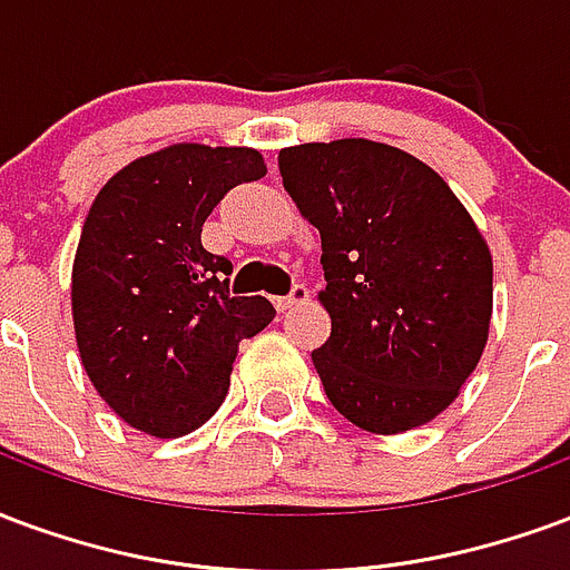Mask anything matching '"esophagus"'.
I'll use <instances>...</instances> for the list:
<instances>
[{
    "instance_id": "esophagus-1",
    "label": "esophagus",
    "mask_w": 570,
    "mask_h": 570,
    "mask_svg": "<svg viewBox=\"0 0 570 570\" xmlns=\"http://www.w3.org/2000/svg\"><path fill=\"white\" fill-rule=\"evenodd\" d=\"M306 301H309V291H306V285H294L288 297H276V309L288 313V309H294V306H303Z\"/></svg>"
}]
</instances>
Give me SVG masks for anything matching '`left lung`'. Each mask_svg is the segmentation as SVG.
Instances as JSON below:
<instances>
[{"instance_id": "8db88e82", "label": "left lung", "mask_w": 570, "mask_h": 570, "mask_svg": "<svg viewBox=\"0 0 570 570\" xmlns=\"http://www.w3.org/2000/svg\"><path fill=\"white\" fill-rule=\"evenodd\" d=\"M282 185L322 234L331 336L313 352L327 401L371 434L438 419L483 358L492 252L413 154L373 139L291 145Z\"/></svg>"}]
</instances>
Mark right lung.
Segmentation results:
<instances>
[{
    "mask_svg": "<svg viewBox=\"0 0 570 570\" xmlns=\"http://www.w3.org/2000/svg\"><path fill=\"white\" fill-rule=\"evenodd\" d=\"M267 176L255 148L176 142L102 185L72 264L78 355L99 397L142 434L206 425L245 336L273 322L267 297H230V261L199 243L222 197Z\"/></svg>",
    "mask_w": 570,
    "mask_h": 570,
    "instance_id": "1",
    "label": "right lung"
}]
</instances>
